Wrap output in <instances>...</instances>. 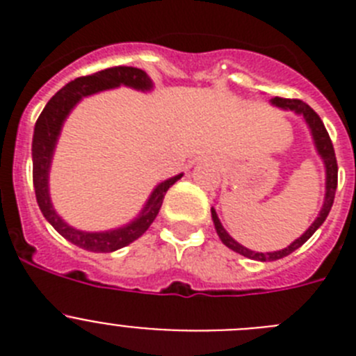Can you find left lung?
Instances as JSON below:
<instances>
[{"label": "left lung", "mask_w": 356, "mask_h": 356, "mask_svg": "<svg viewBox=\"0 0 356 356\" xmlns=\"http://www.w3.org/2000/svg\"><path fill=\"white\" fill-rule=\"evenodd\" d=\"M271 105L278 106V108H284V110H292L294 114H300L303 115L305 122L308 124L310 128V134H312V139L314 144H316V149L319 153V156L323 159L325 162V169H326V194H325V203H323V209H321L319 216L316 217V221L310 225V228L301 235L300 238H296L292 242L291 246L284 248V250L280 251H269V253H259V251H251L248 248H244L242 244H238L234 237H229V234L222 228L221 221H219V217H217L216 210H210L212 212V221L213 226H216V232L219 235V238L222 241L225 246H228L229 250H234L235 253L238 254H244L246 259L251 260H260V262H273V260H280L291 254L292 251H296L298 248H301L308 238L312 237L316 234V229L319 228L323 222L326 221V217H328L330 210H332L333 205V200H335V191H337V159H335V151H333V144L330 140V135L326 131L325 124L321 121L319 115L314 112L310 106L307 105L305 102L301 99H287V97H273L271 99Z\"/></svg>", "instance_id": "obj_1"}]
</instances>
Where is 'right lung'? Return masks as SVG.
Wrapping results in <instances>:
<instances>
[{
    "label": "right lung",
    "mask_w": 356,
    "mask_h": 356,
    "mask_svg": "<svg viewBox=\"0 0 356 356\" xmlns=\"http://www.w3.org/2000/svg\"><path fill=\"white\" fill-rule=\"evenodd\" d=\"M119 85H127L131 89L137 90H151L153 89V81L147 76L143 69L127 67V65H118V67H108L103 71H97L90 76H81L76 80L69 81L65 87H62L55 96L48 102L40 112L39 119L35 122V130H33V143H31V159H33V187H35V196L39 209L46 221L53 226L64 238L72 242L74 246L83 248L87 251L94 253H110V251L121 250L128 246L134 241L140 237L155 221L156 213L165 193L169 191L171 185L180 180L184 175H176L169 180H163L162 184L156 185L151 193L149 200L146 201L144 209L140 213L135 217L134 221L121 228L108 229V232H81V229L72 228L62 219L56 210L51 205V197H49V168H51L53 151H55L56 140L60 135L62 124L67 119L78 102L81 97L90 96V94L102 92L106 89H115Z\"/></svg>",
    "instance_id": "add662e5"
}]
</instances>
